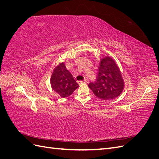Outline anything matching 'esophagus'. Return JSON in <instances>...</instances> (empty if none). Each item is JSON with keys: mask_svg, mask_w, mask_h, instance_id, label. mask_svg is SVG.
<instances>
[{"mask_svg": "<svg viewBox=\"0 0 159 159\" xmlns=\"http://www.w3.org/2000/svg\"><path fill=\"white\" fill-rule=\"evenodd\" d=\"M88 81L87 80H84V81H79L78 84H88Z\"/></svg>", "mask_w": 159, "mask_h": 159, "instance_id": "34e87169", "label": "esophagus"}]
</instances>
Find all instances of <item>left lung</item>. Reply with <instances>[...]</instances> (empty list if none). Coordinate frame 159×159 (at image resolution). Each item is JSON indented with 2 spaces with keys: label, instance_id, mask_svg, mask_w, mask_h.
Here are the masks:
<instances>
[{
  "label": "left lung",
  "instance_id": "8db88e82",
  "mask_svg": "<svg viewBox=\"0 0 159 159\" xmlns=\"http://www.w3.org/2000/svg\"><path fill=\"white\" fill-rule=\"evenodd\" d=\"M97 79L90 82L89 88L96 97L103 100L113 99L122 93L124 81L117 65L111 57L100 61Z\"/></svg>",
  "mask_w": 159,
  "mask_h": 159
}]
</instances>
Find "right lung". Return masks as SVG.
<instances>
[{"mask_svg": "<svg viewBox=\"0 0 159 159\" xmlns=\"http://www.w3.org/2000/svg\"><path fill=\"white\" fill-rule=\"evenodd\" d=\"M52 88L61 98H67L79 87L64 63L56 67L51 76Z\"/></svg>", "mask_w": 159, "mask_h": 159, "instance_id": "add662e5", "label": "right lung"}]
</instances>
